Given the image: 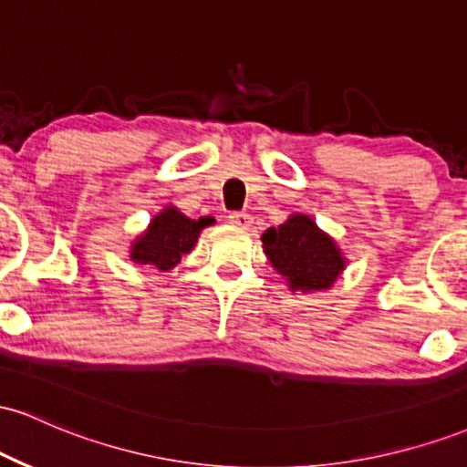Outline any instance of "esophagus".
Listing matches in <instances>:
<instances>
[{
  "mask_svg": "<svg viewBox=\"0 0 467 467\" xmlns=\"http://www.w3.org/2000/svg\"><path fill=\"white\" fill-rule=\"evenodd\" d=\"M228 222L237 228H248L252 223V217L248 215V213H230Z\"/></svg>",
  "mask_w": 467,
  "mask_h": 467,
  "instance_id": "34e87169",
  "label": "esophagus"
}]
</instances>
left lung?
Listing matches in <instances>:
<instances>
[{
	"label": "left lung",
	"instance_id": "left-lung-1",
	"mask_svg": "<svg viewBox=\"0 0 467 467\" xmlns=\"http://www.w3.org/2000/svg\"><path fill=\"white\" fill-rule=\"evenodd\" d=\"M264 252L272 267L287 278L292 292L329 289L345 270V256L312 217L292 215L278 228L264 233Z\"/></svg>",
	"mask_w": 467,
	"mask_h": 467
}]
</instances>
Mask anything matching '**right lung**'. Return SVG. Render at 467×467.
<instances>
[{
  "instance_id": "add662e5",
  "label": "right lung",
  "mask_w": 467,
  "mask_h": 467,
  "mask_svg": "<svg viewBox=\"0 0 467 467\" xmlns=\"http://www.w3.org/2000/svg\"><path fill=\"white\" fill-rule=\"evenodd\" d=\"M208 219H189L175 206H166L151 219L149 228L131 244V261L138 265H155L171 270L180 264L182 254H189L200 239Z\"/></svg>"
}]
</instances>
